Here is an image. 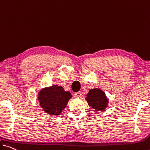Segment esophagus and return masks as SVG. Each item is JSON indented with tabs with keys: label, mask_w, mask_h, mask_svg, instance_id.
<instances>
[{
	"label": "esophagus",
	"mask_w": 150,
	"mask_h": 150,
	"mask_svg": "<svg viewBox=\"0 0 150 150\" xmlns=\"http://www.w3.org/2000/svg\"><path fill=\"white\" fill-rule=\"evenodd\" d=\"M74 96H75V97H76V98H80L82 96V94H81V93H80V92H78V93H76L74 94Z\"/></svg>",
	"instance_id": "34e87169"
}]
</instances>
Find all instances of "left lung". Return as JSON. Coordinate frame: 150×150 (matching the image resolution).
<instances>
[{"label":"left lung","mask_w":150,"mask_h":150,"mask_svg":"<svg viewBox=\"0 0 150 150\" xmlns=\"http://www.w3.org/2000/svg\"><path fill=\"white\" fill-rule=\"evenodd\" d=\"M86 100L88 104L97 111H104L109 102L104 92L99 88L90 90Z\"/></svg>","instance_id":"left-lung-1"}]
</instances>
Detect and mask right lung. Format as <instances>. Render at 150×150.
Masks as SVG:
<instances>
[{
    "mask_svg": "<svg viewBox=\"0 0 150 150\" xmlns=\"http://www.w3.org/2000/svg\"><path fill=\"white\" fill-rule=\"evenodd\" d=\"M38 95L41 108L52 115L60 114L72 96L70 92L65 91L63 87L57 85L41 90Z\"/></svg>",
    "mask_w": 150,
    "mask_h": 150,
    "instance_id": "obj_1",
    "label": "right lung"
}]
</instances>
